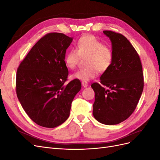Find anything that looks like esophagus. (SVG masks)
<instances>
[{
    "instance_id": "obj_1",
    "label": "esophagus",
    "mask_w": 160,
    "mask_h": 160,
    "mask_svg": "<svg viewBox=\"0 0 160 160\" xmlns=\"http://www.w3.org/2000/svg\"><path fill=\"white\" fill-rule=\"evenodd\" d=\"M82 85H83V88H87V87H88V85H89V84H88V82H84V81H83L82 82Z\"/></svg>"
}]
</instances>
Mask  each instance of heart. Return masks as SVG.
Instances as JSON below:
<instances>
[{
  "mask_svg": "<svg viewBox=\"0 0 160 160\" xmlns=\"http://www.w3.org/2000/svg\"><path fill=\"white\" fill-rule=\"evenodd\" d=\"M81 58H85L86 67L72 75L73 79L87 82L95 78L100 72L107 71L112 65L113 53L111 48L92 35L80 37L75 42V49H71L65 57V63L69 69H75Z\"/></svg>",
  "mask_w": 160,
  "mask_h": 160,
  "instance_id": "b5f03b06",
  "label": "heart"
}]
</instances>
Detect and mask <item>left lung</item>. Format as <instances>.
Here are the masks:
<instances>
[{
  "mask_svg": "<svg viewBox=\"0 0 160 160\" xmlns=\"http://www.w3.org/2000/svg\"><path fill=\"white\" fill-rule=\"evenodd\" d=\"M111 41L113 60L110 68L94 83L93 114L105 125L127 119L137 107L143 89V75L137 51L128 38L111 31H103Z\"/></svg>",
  "mask_w": 160,
  "mask_h": 160,
  "instance_id": "1",
  "label": "left lung"
}]
</instances>
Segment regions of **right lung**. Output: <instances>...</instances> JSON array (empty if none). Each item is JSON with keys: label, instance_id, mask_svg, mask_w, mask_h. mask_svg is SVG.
Listing matches in <instances>:
<instances>
[{"label": "right lung", "instance_id": "right-lung-1", "mask_svg": "<svg viewBox=\"0 0 160 160\" xmlns=\"http://www.w3.org/2000/svg\"><path fill=\"white\" fill-rule=\"evenodd\" d=\"M72 41L63 33H48L32 47L18 67L17 98L28 117L40 126L53 128L64 123L81 88L78 79L65 83L69 71L65 57Z\"/></svg>", "mask_w": 160, "mask_h": 160}]
</instances>
